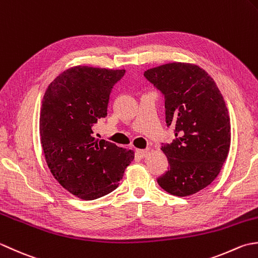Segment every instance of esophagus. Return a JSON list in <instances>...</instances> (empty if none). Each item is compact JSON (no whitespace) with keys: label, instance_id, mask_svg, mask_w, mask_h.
<instances>
[{"label":"esophagus","instance_id":"obj_1","mask_svg":"<svg viewBox=\"0 0 258 258\" xmlns=\"http://www.w3.org/2000/svg\"><path fill=\"white\" fill-rule=\"evenodd\" d=\"M136 154L138 155L140 158H145V157L149 154V148L147 149H136Z\"/></svg>","mask_w":258,"mask_h":258}]
</instances>
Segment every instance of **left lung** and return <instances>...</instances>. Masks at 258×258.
<instances>
[{"label": "left lung", "instance_id": "8db88e82", "mask_svg": "<svg viewBox=\"0 0 258 258\" xmlns=\"http://www.w3.org/2000/svg\"><path fill=\"white\" fill-rule=\"evenodd\" d=\"M144 76L165 96L167 124L176 125V139L161 146L169 168L157 181L173 196H190L215 180L228 156L225 100L214 79L192 63H166Z\"/></svg>", "mask_w": 258, "mask_h": 258}]
</instances>
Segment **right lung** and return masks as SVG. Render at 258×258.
Here are the masks:
<instances>
[{"label": "right lung", "instance_id": "1", "mask_svg": "<svg viewBox=\"0 0 258 258\" xmlns=\"http://www.w3.org/2000/svg\"><path fill=\"white\" fill-rule=\"evenodd\" d=\"M125 70L77 66L60 73L42 100L40 139L52 175L72 195L93 201L113 191L135 158L133 150L93 137L109 96Z\"/></svg>", "mask_w": 258, "mask_h": 258}]
</instances>
